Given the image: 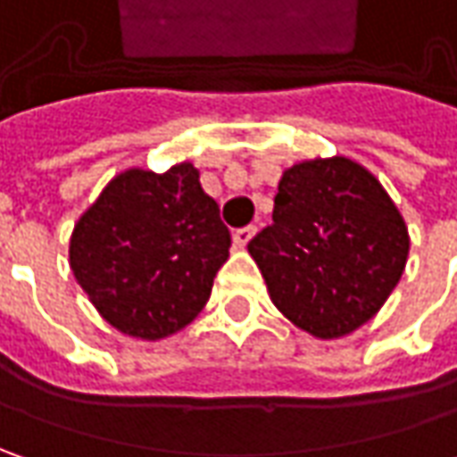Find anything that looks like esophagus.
<instances>
[{"label": "esophagus", "instance_id": "esophagus-1", "mask_svg": "<svg viewBox=\"0 0 457 457\" xmlns=\"http://www.w3.org/2000/svg\"><path fill=\"white\" fill-rule=\"evenodd\" d=\"M252 237H254V228H241V231H237L234 234V249H246Z\"/></svg>", "mask_w": 457, "mask_h": 457}]
</instances>
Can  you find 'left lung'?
<instances>
[{
  "label": "left lung",
  "instance_id": "obj_1",
  "mask_svg": "<svg viewBox=\"0 0 457 457\" xmlns=\"http://www.w3.org/2000/svg\"><path fill=\"white\" fill-rule=\"evenodd\" d=\"M272 226L249 244L274 307L333 341L369 323L399 285L410 231L371 170L345 157L287 167L277 185Z\"/></svg>",
  "mask_w": 457,
  "mask_h": 457
}]
</instances>
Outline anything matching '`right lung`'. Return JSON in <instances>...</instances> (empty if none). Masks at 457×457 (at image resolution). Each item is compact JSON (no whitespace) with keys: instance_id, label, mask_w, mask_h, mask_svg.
Segmentation results:
<instances>
[{"instance_id":"obj_1","label":"right lung","mask_w":457,"mask_h":457,"mask_svg":"<svg viewBox=\"0 0 457 457\" xmlns=\"http://www.w3.org/2000/svg\"><path fill=\"white\" fill-rule=\"evenodd\" d=\"M231 237L201 170L129 167L76 220L68 262L91 305L119 333L160 341L201 312Z\"/></svg>"}]
</instances>
